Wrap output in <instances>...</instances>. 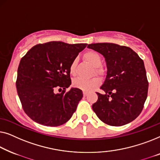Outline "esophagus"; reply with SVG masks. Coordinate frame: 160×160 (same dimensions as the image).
<instances>
[{
  "label": "esophagus",
  "mask_w": 160,
  "mask_h": 160,
  "mask_svg": "<svg viewBox=\"0 0 160 160\" xmlns=\"http://www.w3.org/2000/svg\"><path fill=\"white\" fill-rule=\"evenodd\" d=\"M87 95H88V93H87V92L83 91V96H86Z\"/></svg>",
  "instance_id": "34e87169"
}]
</instances>
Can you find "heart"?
Masks as SVG:
<instances>
[{
    "mask_svg": "<svg viewBox=\"0 0 160 160\" xmlns=\"http://www.w3.org/2000/svg\"><path fill=\"white\" fill-rule=\"evenodd\" d=\"M85 59L94 68V72L98 76L104 75L105 69L101 66L102 62V58L98 52L94 51H89L84 54ZM76 67H77V59H74L71 62L69 66V73L72 75H75ZM100 83V80L98 78H93L91 79H84L82 78H77L72 81L74 87L82 90L85 91H89L97 87Z\"/></svg>",
    "mask_w": 160,
    "mask_h": 160,
    "instance_id": "1",
    "label": "heart"
}]
</instances>
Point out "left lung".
I'll use <instances>...</instances> for the list:
<instances>
[{"instance_id":"left-lung-1","label":"left lung","mask_w":160,"mask_h":160,"mask_svg":"<svg viewBox=\"0 0 160 160\" xmlns=\"http://www.w3.org/2000/svg\"><path fill=\"white\" fill-rule=\"evenodd\" d=\"M88 48L102 54L107 66V77L96 93L92 108L106 124L122 126L134 120L142 111L147 98L148 82L143 61L129 47L102 42Z\"/></svg>"}]
</instances>
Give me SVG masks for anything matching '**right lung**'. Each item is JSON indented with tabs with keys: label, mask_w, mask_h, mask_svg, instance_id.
I'll return each mask as SVG.
<instances>
[{
	"label": "right lung",
	"mask_w": 160,
	"mask_h": 160,
	"mask_svg": "<svg viewBox=\"0 0 160 160\" xmlns=\"http://www.w3.org/2000/svg\"><path fill=\"white\" fill-rule=\"evenodd\" d=\"M87 45L48 42L33 46L22 58L16 86L24 112L33 121L57 127L72 118L82 92L77 88L66 92L72 82L69 66Z\"/></svg>",
	"instance_id": "right-lung-1"
}]
</instances>
